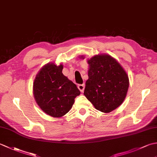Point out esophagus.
I'll return each mask as SVG.
<instances>
[{"instance_id": "34e87169", "label": "esophagus", "mask_w": 157, "mask_h": 157, "mask_svg": "<svg viewBox=\"0 0 157 157\" xmlns=\"http://www.w3.org/2000/svg\"><path fill=\"white\" fill-rule=\"evenodd\" d=\"M78 89L79 90H80V92H84V90L85 85L84 84H79L78 86Z\"/></svg>"}]
</instances>
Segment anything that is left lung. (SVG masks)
<instances>
[{
  "instance_id": "8db88e82",
  "label": "left lung",
  "mask_w": 157,
  "mask_h": 157,
  "mask_svg": "<svg viewBox=\"0 0 157 157\" xmlns=\"http://www.w3.org/2000/svg\"><path fill=\"white\" fill-rule=\"evenodd\" d=\"M88 79L84 94L96 109L110 113L122 104L129 87V78L121 65L108 55L88 61Z\"/></svg>"
}]
</instances>
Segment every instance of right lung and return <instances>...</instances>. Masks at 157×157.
Returning a JSON list of instances; mask_svg holds the SVG:
<instances>
[{
	"mask_svg": "<svg viewBox=\"0 0 157 157\" xmlns=\"http://www.w3.org/2000/svg\"><path fill=\"white\" fill-rule=\"evenodd\" d=\"M62 65L47 64L40 69L34 82V96L43 111L61 117L69 111L80 91L63 74Z\"/></svg>",
	"mask_w": 157,
	"mask_h": 157,
	"instance_id": "1",
	"label": "right lung"
}]
</instances>
